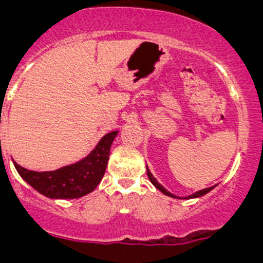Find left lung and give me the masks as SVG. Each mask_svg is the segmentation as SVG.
<instances>
[{
  "label": "left lung",
  "instance_id": "left-lung-1",
  "mask_svg": "<svg viewBox=\"0 0 263 263\" xmlns=\"http://www.w3.org/2000/svg\"><path fill=\"white\" fill-rule=\"evenodd\" d=\"M146 171H147V177H148V179H150V182L153 183V184L155 185V187L158 188L159 191H161V192H163L164 195H166V196H171V197H176V196H174V195H172L171 192H168V191H166L165 188H164L163 185L160 184V183H159L158 181H156V179H155V177H154L153 174H151V172L148 171L147 165H146ZM214 187H215V185H214ZM214 187H209V188H205V190H201V191H198V192L193 193V195L188 196V197H185V198H195V197H201V196H203V195H206V193H208V192H210V191L213 190Z\"/></svg>",
  "mask_w": 263,
  "mask_h": 263
}]
</instances>
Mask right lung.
I'll return each mask as SVG.
<instances>
[{
  "instance_id": "obj_1",
  "label": "right lung",
  "mask_w": 263,
  "mask_h": 263,
  "mask_svg": "<svg viewBox=\"0 0 263 263\" xmlns=\"http://www.w3.org/2000/svg\"><path fill=\"white\" fill-rule=\"evenodd\" d=\"M118 131L105 135L85 159L53 172H34L14 165L21 178L49 198H79L95 190L105 173L112 142Z\"/></svg>"
}]
</instances>
